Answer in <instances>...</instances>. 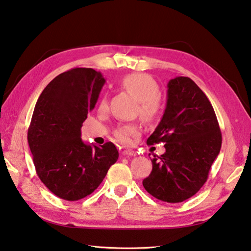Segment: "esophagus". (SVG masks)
Segmentation results:
<instances>
[{
  "instance_id": "34e87169",
  "label": "esophagus",
  "mask_w": 251,
  "mask_h": 251,
  "mask_svg": "<svg viewBox=\"0 0 251 251\" xmlns=\"http://www.w3.org/2000/svg\"><path fill=\"white\" fill-rule=\"evenodd\" d=\"M135 154L136 153L132 150H122L121 151V155H124V156H135Z\"/></svg>"
}]
</instances>
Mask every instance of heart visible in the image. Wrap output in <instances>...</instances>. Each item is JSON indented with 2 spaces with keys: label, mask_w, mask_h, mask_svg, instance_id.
Listing matches in <instances>:
<instances>
[{
  "label": "heart",
  "mask_w": 251,
  "mask_h": 251,
  "mask_svg": "<svg viewBox=\"0 0 251 251\" xmlns=\"http://www.w3.org/2000/svg\"><path fill=\"white\" fill-rule=\"evenodd\" d=\"M121 86L138 99L140 115L143 117V119L152 121L157 118L160 112V102L157 98L159 95V87L152 77L138 73L127 75L121 81ZM107 108V98L102 97L99 101V110L105 111ZM139 133V126L126 125L117 127L115 136L121 143L130 144L132 139Z\"/></svg>",
  "instance_id": "1"
}]
</instances>
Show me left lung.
<instances>
[{
  "label": "left lung",
  "instance_id": "left-lung-1",
  "mask_svg": "<svg viewBox=\"0 0 251 251\" xmlns=\"http://www.w3.org/2000/svg\"><path fill=\"white\" fill-rule=\"evenodd\" d=\"M167 105L148 145L163 142L166 152L151 159L153 169L143 187L156 199L178 203L205 183L220 153L222 133L213 107L200 87L186 76L168 82Z\"/></svg>",
  "mask_w": 251,
  "mask_h": 251
}]
</instances>
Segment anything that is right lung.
<instances>
[{
    "mask_svg": "<svg viewBox=\"0 0 251 251\" xmlns=\"http://www.w3.org/2000/svg\"><path fill=\"white\" fill-rule=\"evenodd\" d=\"M105 82L93 69L69 70L47 85L35 106L27 139L36 172L63 200L77 201L93 193L119 157L111 142L96 146L81 139L83 122Z\"/></svg>",
    "mask_w": 251,
    "mask_h": 251,
    "instance_id": "obj_1",
    "label": "right lung"
}]
</instances>
